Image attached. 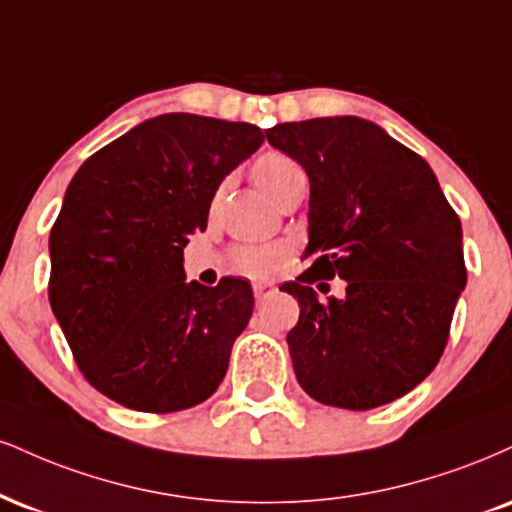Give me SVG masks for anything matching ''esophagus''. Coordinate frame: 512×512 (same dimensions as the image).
I'll return each mask as SVG.
<instances>
[{
    "label": "esophagus",
    "instance_id": "34e87169",
    "mask_svg": "<svg viewBox=\"0 0 512 512\" xmlns=\"http://www.w3.org/2000/svg\"><path fill=\"white\" fill-rule=\"evenodd\" d=\"M252 291H255V298L262 303V300L272 298V295L276 293V286L274 283H255V286H252Z\"/></svg>",
    "mask_w": 512,
    "mask_h": 512
}]
</instances>
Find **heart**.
Masks as SVG:
<instances>
[{"instance_id":"obj_1","label":"heart","mask_w":512,"mask_h":512,"mask_svg":"<svg viewBox=\"0 0 512 512\" xmlns=\"http://www.w3.org/2000/svg\"><path fill=\"white\" fill-rule=\"evenodd\" d=\"M257 186L276 202L295 183L305 181V171L295 159L283 152H264L252 166ZM286 257L283 245H243L236 250V269L252 276V279H264L274 274Z\"/></svg>"}]
</instances>
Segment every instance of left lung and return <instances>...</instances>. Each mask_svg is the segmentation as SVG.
Returning <instances> with one entry per match:
<instances>
[{
  "instance_id": "8db88e82",
  "label": "left lung",
  "mask_w": 512,
  "mask_h": 512,
  "mask_svg": "<svg viewBox=\"0 0 512 512\" xmlns=\"http://www.w3.org/2000/svg\"><path fill=\"white\" fill-rule=\"evenodd\" d=\"M267 140L310 178L312 267L281 286L300 305L298 384L343 410L405 396L439 362L467 283L458 214L432 166L360 116L279 123ZM334 275L347 295L319 301L311 283Z\"/></svg>"
}]
</instances>
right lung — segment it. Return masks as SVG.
I'll use <instances>...</instances> for the list:
<instances>
[{"mask_svg":"<svg viewBox=\"0 0 512 512\" xmlns=\"http://www.w3.org/2000/svg\"><path fill=\"white\" fill-rule=\"evenodd\" d=\"M262 143L252 123L162 114L95 152L66 188L49 305L85 379L123 408L178 412L219 389L255 298L231 276L186 281L183 248Z\"/></svg>","mask_w":512,"mask_h":512,"instance_id":"add662e5","label":"right lung"}]
</instances>
